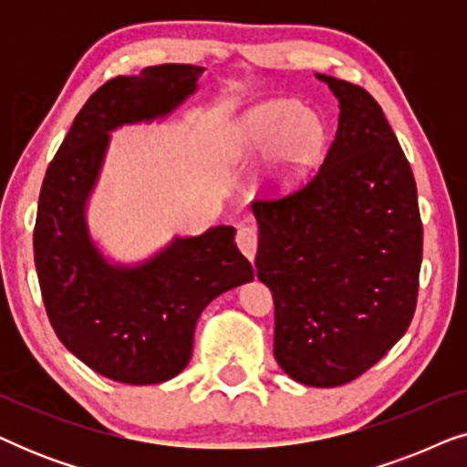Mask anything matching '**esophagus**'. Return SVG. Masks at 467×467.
<instances>
[{"instance_id": "obj_1", "label": "esophagus", "mask_w": 467, "mask_h": 467, "mask_svg": "<svg viewBox=\"0 0 467 467\" xmlns=\"http://www.w3.org/2000/svg\"><path fill=\"white\" fill-rule=\"evenodd\" d=\"M235 242H238V248L244 253V257L253 264L254 254H257V229L240 227L235 234Z\"/></svg>"}]
</instances>
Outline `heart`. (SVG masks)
<instances>
[{"label": "heart", "mask_w": 467, "mask_h": 467, "mask_svg": "<svg viewBox=\"0 0 467 467\" xmlns=\"http://www.w3.org/2000/svg\"><path fill=\"white\" fill-rule=\"evenodd\" d=\"M325 142V125L317 112L293 99H270L246 110L227 131L232 159L265 155L264 178L272 191H289L302 182Z\"/></svg>", "instance_id": "b5f03b06"}]
</instances>
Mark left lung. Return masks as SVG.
I'll use <instances>...</instances> for the list:
<instances>
[{
    "instance_id": "8db88e82",
    "label": "left lung",
    "mask_w": 467,
    "mask_h": 467,
    "mask_svg": "<svg viewBox=\"0 0 467 467\" xmlns=\"http://www.w3.org/2000/svg\"><path fill=\"white\" fill-rule=\"evenodd\" d=\"M336 95L337 131L317 176L253 202L257 278L276 306L274 357L308 387L347 385L406 334L423 259L410 163L366 88L317 74Z\"/></svg>"
}]
</instances>
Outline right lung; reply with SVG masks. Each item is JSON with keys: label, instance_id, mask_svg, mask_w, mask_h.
Wrapping results in <instances>:
<instances>
[{"label": "right lung", "instance_id": "add662e5", "mask_svg": "<svg viewBox=\"0 0 467 467\" xmlns=\"http://www.w3.org/2000/svg\"><path fill=\"white\" fill-rule=\"evenodd\" d=\"M203 72L165 63L108 80L82 106L42 182L34 257L50 325L69 353L125 385L181 374L203 308L254 276L232 225L174 235L131 264L112 259L88 225L110 133L161 123L197 91Z\"/></svg>", "mask_w": 467, "mask_h": 467}]
</instances>
